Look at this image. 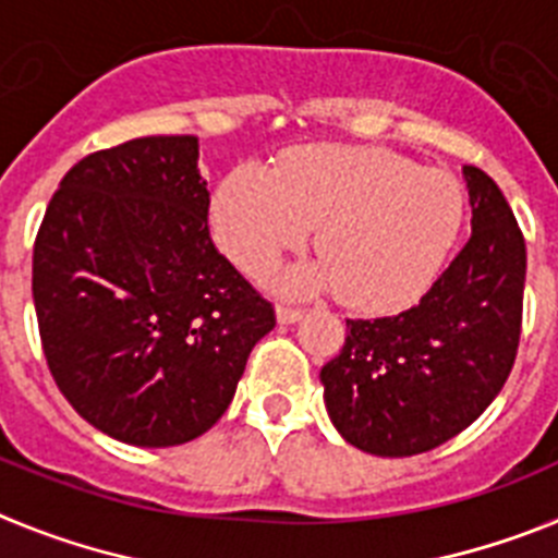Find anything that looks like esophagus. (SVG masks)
I'll list each match as a JSON object with an SVG mask.
<instances>
[{"mask_svg":"<svg viewBox=\"0 0 558 558\" xmlns=\"http://www.w3.org/2000/svg\"><path fill=\"white\" fill-rule=\"evenodd\" d=\"M302 315L304 310L290 307V304H279V307H276V318H279V324H295Z\"/></svg>","mask_w":558,"mask_h":558,"instance_id":"esophagus-1","label":"esophagus"}]
</instances>
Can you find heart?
<instances>
[{
    "label": "heart",
    "instance_id": "b5f03b06",
    "mask_svg": "<svg viewBox=\"0 0 558 558\" xmlns=\"http://www.w3.org/2000/svg\"><path fill=\"white\" fill-rule=\"evenodd\" d=\"M220 245L251 274L302 248L315 229L318 259L288 274L295 290H338L354 310L388 313L430 288L463 223V190L447 170L386 147L315 145L274 175L236 167L215 192Z\"/></svg>",
    "mask_w": 558,
    "mask_h": 558
}]
</instances>
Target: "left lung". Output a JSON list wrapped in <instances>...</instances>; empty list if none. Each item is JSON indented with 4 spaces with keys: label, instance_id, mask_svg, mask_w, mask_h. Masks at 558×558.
Instances as JSON below:
<instances>
[{
    "label": "left lung",
    "instance_id": "1",
    "mask_svg": "<svg viewBox=\"0 0 558 558\" xmlns=\"http://www.w3.org/2000/svg\"><path fill=\"white\" fill-rule=\"evenodd\" d=\"M472 234L422 302L388 318H349L322 368L329 418L349 445L405 458L475 422L509 379L522 329L525 240L500 186L463 167Z\"/></svg>",
    "mask_w": 558,
    "mask_h": 558
}]
</instances>
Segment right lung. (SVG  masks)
Here are the masks:
<instances>
[{"mask_svg": "<svg viewBox=\"0 0 558 558\" xmlns=\"http://www.w3.org/2000/svg\"><path fill=\"white\" fill-rule=\"evenodd\" d=\"M206 218L195 136L88 153L44 211L33 245L44 357L69 405L117 441L204 436L276 327Z\"/></svg>", "mask_w": 558, "mask_h": 558, "instance_id": "add662e5", "label": "right lung"}]
</instances>
